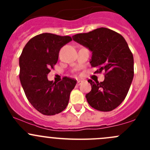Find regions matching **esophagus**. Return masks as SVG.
Here are the masks:
<instances>
[{
	"label": "esophagus",
	"instance_id": "obj_1",
	"mask_svg": "<svg viewBox=\"0 0 150 150\" xmlns=\"http://www.w3.org/2000/svg\"><path fill=\"white\" fill-rule=\"evenodd\" d=\"M81 82H82V81H81V80H77V85H80Z\"/></svg>",
	"mask_w": 150,
	"mask_h": 150
}]
</instances>
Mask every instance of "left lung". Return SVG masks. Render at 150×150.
<instances>
[{"label": "left lung", "instance_id": "left-lung-1", "mask_svg": "<svg viewBox=\"0 0 150 150\" xmlns=\"http://www.w3.org/2000/svg\"><path fill=\"white\" fill-rule=\"evenodd\" d=\"M72 38L92 51L91 65L99 68L95 73L104 72L103 82L88 81L91 85L86 95L88 103L99 111H112L125 99L134 78V57L128 43L121 35L105 28Z\"/></svg>", "mask_w": 150, "mask_h": 150}]
</instances>
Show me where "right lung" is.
I'll list each match as a JSON object with an SVG mask.
<instances>
[{
    "instance_id": "1",
    "label": "right lung",
    "mask_w": 150,
    "mask_h": 150,
    "mask_svg": "<svg viewBox=\"0 0 150 150\" xmlns=\"http://www.w3.org/2000/svg\"><path fill=\"white\" fill-rule=\"evenodd\" d=\"M71 40L70 36L42 33L29 40L19 57V79L27 99L45 115L62 112L76 85V80L69 77L59 83L47 78L58 61L61 48Z\"/></svg>"
}]
</instances>
